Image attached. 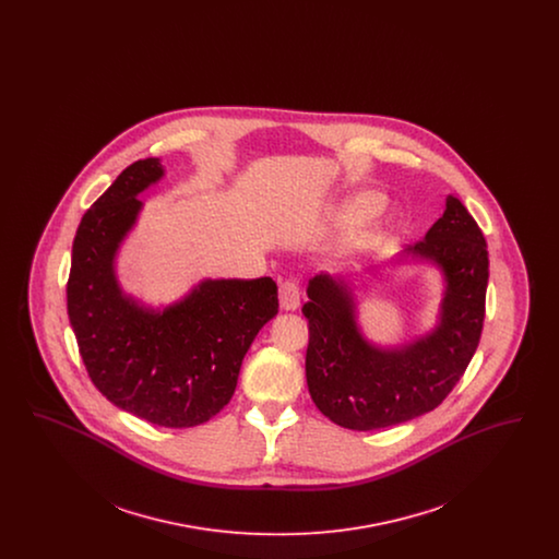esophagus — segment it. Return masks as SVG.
<instances>
[{
  "label": "esophagus",
  "instance_id": "obj_1",
  "mask_svg": "<svg viewBox=\"0 0 559 559\" xmlns=\"http://www.w3.org/2000/svg\"><path fill=\"white\" fill-rule=\"evenodd\" d=\"M278 297H281V308L283 310H297L299 308V297H301V289L295 281H285L278 287Z\"/></svg>",
  "mask_w": 559,
  "mask_h": 559
}]
</instances>
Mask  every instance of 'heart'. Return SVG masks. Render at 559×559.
Wrapping results in <instances>:
<instances>
[{"label":"heart","mask_w":559,"mask_h":559,"mask_svg":"<svg viewBox=\"0 0 559 559\" xmlns=\"http://www.w3.org/2000/svg\"><path fill=\"white\" fill-rule=\"evenodd\" d=\"M379 207V197L374 194H358L354 197L346 205V215L349 217H362V215H369ZM371 235H362L360 240H369Z\"/></svg>","instance_id":"heart-1"}]
</instances>
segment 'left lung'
Listing matches in <instances>:
<instances>
[{
  "instance_id": "8db88e82",
  "label": "left lung",
  "mask_w": 559,
  "mask_h": 559,
  "mask_svg": "<svg viewBox=\"0 0 559 559\" xmlns=\"http://www.w3.org/2000/svg\"><path fill=\"white\" fill-rule=\"evenodd\" d=\"M406 253L436 264L447 283L438 324L406 346L379 347L365 340L344 281L314 276L308 285L310 301L301 308L310 331L308 390L320 413L337 426L369 431L433 411L478 349L488 249L472 213L451 194L426 239Z\"/></svg>"
}]
</instances>
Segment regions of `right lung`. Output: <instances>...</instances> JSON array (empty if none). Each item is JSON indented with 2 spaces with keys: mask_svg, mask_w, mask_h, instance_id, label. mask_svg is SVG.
Wrapping results in <instances>:
<instances>
[{
  "mask_svg": "<svg viewBox=\"0 0 559 559\" xmlns=\"http://www.w3.org/2000/svg\"><path fill=\"white\" fill-rule=\"evenodd\" d=\"M160 178L159 159L135 160L83 213L67 310L103 396L148 424L194 427L233 399L247 349L278 312V289L270 276L207 278L165 310L121 292L115 258L142 210L135 197Z\"/></svg>",
  "mask_w": 559,
  "mask_h": 559,
  "instance_id": "1",
  "label": "right lung"
}]
</instances>
